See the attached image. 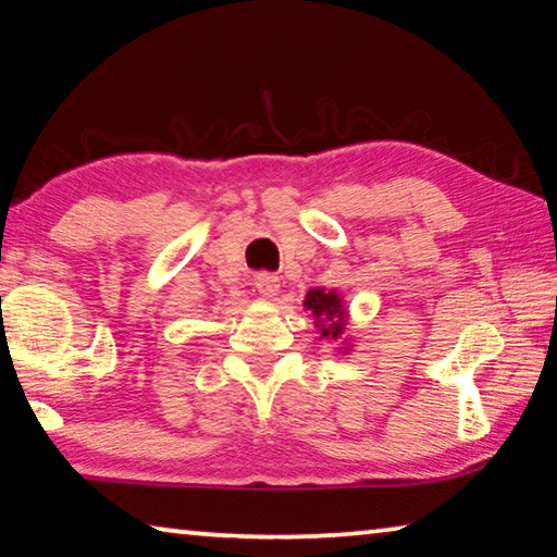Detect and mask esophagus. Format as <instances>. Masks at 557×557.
<instances>
[{
  "label": "esophagus",
  "instance_id": "esophagus-1",
  "mask_svg": "<svg viewBox=\"0 0 557 557\" xmlns=\"http://www.w3.org/2000/svg\"><path fill=\"white\" fill-rule=\"evenodd\" d=\"M256 289L260 292V297H275L280 292V280L275 275H270V272H260L256 277Z\"/></svg>",
  "mask_w": 557,
  "mask_h": 557
}]
</instances>
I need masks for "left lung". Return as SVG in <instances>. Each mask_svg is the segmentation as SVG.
Returning <instances> with one entry per match:
<instances>
[{
    "instance_id": "1",
    "label": "left lung",
    "mask_w": 557,
    "mask_h": 557,
    "mask_svg": "<svg viewBox=\"0 0 557 557\" xmlns=\"http://www.w3.org/2000/svg\"><path fill=\"white\" fill-rule=\"evenodd\" d=\"M305 312L314 319L317 326V338H324V342H336L338 354H351V342L346 336V324H348V309L344 297L338 295L336 289H322L314 287L305 295L301 301Z\"/></svg>"
}]
</instances>
